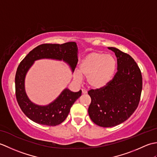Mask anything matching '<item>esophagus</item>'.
I'll use <instances>...</instances> for the list:
<instances>
[{
	"mask_svg": "<svg viewBox=\"0 0 157 157\" xmlns=\"http://www.w3.org/2000/svg\"><path fill=\"white\" fill-rule=\"evenodd\" d=\"M82 94H86V93L88 92L86 90H84V89L82 90Z\"/></svg>",
	"mask_w": 157,
	"mask_h": 157,
	"instance_id": "1",
	"label": "esophagus"
}]
</instances>
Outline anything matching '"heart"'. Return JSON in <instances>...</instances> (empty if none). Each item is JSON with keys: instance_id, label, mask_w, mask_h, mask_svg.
Listing matches in <instances>:
<instances>
[{"instance_id": "b5f03b06", "label": "heart", "mask_w": 157, "mask_h": 157, "mask_svg": "<svg viewBox=\"0 0 157 157\" xmlns=\"http://www.w3.org/2000/svg\"><path fill=\"white\" fill-rule=\"evenodd\" d=\"M117 62L114 56L101 52H92L85 56L79 63L78 72L74 78L79 81L86 77V82L90 88L101 89L106 87L113 78Z\"/></svg>"}]
</instances>
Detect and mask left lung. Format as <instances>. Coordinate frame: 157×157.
Here are the masks:
<instances>
[{
  "label": "left lung",
  "mask_w": 157,
  "mask_h": 157,
  "mask_svg": "<svg viewBox=\"0 0 157 157\" xmlns=\"http://www.w3.org/2000/svg\"><path fill=\"white\" fill-rule=\"evenodd\" d=\"M117 72L111 82L101 89L91 90L88 114L95 124L110 128L126 121L137 109L142 89L140 69L131 56L114 47Z\"/></svg>",
  "instance_id": "8db88e82"
}]
</instances>
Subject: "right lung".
Returning a JSON list of instances; mask_svg holds the SVG:
<instances>
[{
	"label": "right lung",
	"mask_w": 157,
	"mask_h": 157,
	"mask_svg": "<svg viewBox=\"0 0 157 157\" xmlns=\"http://www.w3.org/2000/svg\"><path fill=\"white\" fill-rule=\"evenodd\" d=\"M78 48L75 42L65 44H43L29 52L20 63L15 75V94L18 104L24 114L39 124L55 126L65 120L73 103L82 95V90L73 92L67 88L54 101L46 106L32 102L25 92V79L29 69L37 60L48 59L63 61L75 70Z\"/></svg>",
	"instance_id": "obj_1"
}]
</instances>
